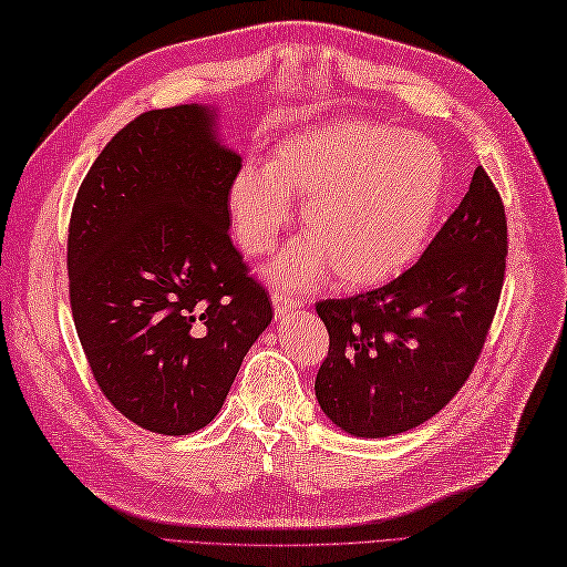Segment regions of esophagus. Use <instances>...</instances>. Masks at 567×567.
I'll use <instances>...</instances> for the list:
<instances>
[{"mask_svg":"<svg viewBox=\"0 0 567 567\" xmlns=\"http://www.w3.org/2000/svg\"><path fill=\"white\" fill-rule=\"evenodd\" d=\"M302 307V302L299 299L285 295V292H272V309H275V317L282 319L285 315H290V311Z\"/></svg>","mask_w":567,"mask_h":567,"instance_id":"1","label":"esophagus"}]
</instances>
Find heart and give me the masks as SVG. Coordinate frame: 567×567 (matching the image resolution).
Listing matches in <instances>:
<instances>
[{
	"label": "heart",
	"mask_w": 567,
	"mask_h": 567,
	"mask_svg": "<svg viewBox=\"0 0 567 567\" xmlns=\"http://www.w3.org/2000/svg\"><path fill=\"white\" fill-rule=\"evenodd\" d=\"M445 195L439 146L358 118L285 138L265 167L248 165L226 192L238 246L265 256L302 199V236L270 265V280L307 290L336 272L346 290H372L412 268Z\"/></svg>",
	"instance_id": "heart-1"
}]
</instances>
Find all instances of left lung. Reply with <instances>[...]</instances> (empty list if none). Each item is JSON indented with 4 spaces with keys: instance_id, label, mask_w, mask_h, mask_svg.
I'll return each mask as SVG.
<instances>
[{
    "instance_id": "left-lung-1",
    "label": "left lung",
    "mask_w": 567,
    "mask_h": 567,
    "mask_svg": "<svg viewBox=\"0 0 567 567\" xmlns=\"http://www.w3.org/2000/svg\"><path fill=\"white\" fill-rule=\"evenodd\" d=\"M504 260L507 216L480 165L414 268L380 290L317 305L329 331L315 382L321 412L358 439H388L439 414L483 351Z\"/></svg>"
}]
</instances>
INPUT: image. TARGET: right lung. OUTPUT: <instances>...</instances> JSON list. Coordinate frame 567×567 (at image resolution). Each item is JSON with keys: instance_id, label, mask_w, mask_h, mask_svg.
I'll use <instances>...</instances> for the list:
<instances>
[{"instance_id": "obj_1", "label": "right lung", "mask_w": 567, "mask_h": 567, "mask_svg": "<svg viewBox=\"0 0 567 567\" xmlns=\"http://www.w3.org/2000/svg\"><path fill=\"white\" fill-rule=\"evenodd\" d=\"M240 155L214 104L134 118L82 179L68 234L70 307L92 375L136 426L187 436L219 414L268 292L228 238Z\"/></svg>"}]
</instances>
